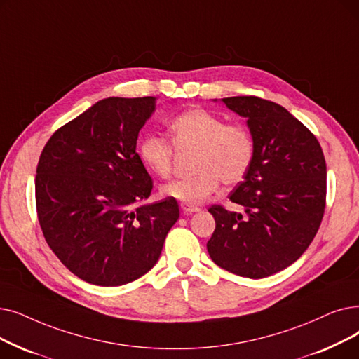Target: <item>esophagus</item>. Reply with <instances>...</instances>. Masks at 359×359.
I'll return each mask as SVG.
<instances>
[{"label": "esophagus", "instance_id": "esophagus-1", "mask_svg": "<svg viewBox=\"0 0 359 359\" xmlns=\"http://www.w3.org/2000/svg\"><path fill=\"white\" fill-rule=\"evenodd\" d=\"M180 208L184 214H192V212H196L199 211L198 207H194V205H188V204H180Z\"/></svg>", "mask_w": 359, "mask_h": 359}]
</instances>
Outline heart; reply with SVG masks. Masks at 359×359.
I'll return each mask as SVG.
<instances>
[{
  "label": "heart",
  "mask_w": 359,
  "mask_h": 359,
  "mask_svg": "<svg viewBox=\"0 0 359 359\" xmlns=\"http://www.w3.org/2000/svg\"><path fill=\"white\" fill-rule=\"evenodd\" d=\"M168 129L176 148H196L194 167L188 177L175 179L161 186V195L180 204L199 205L218 188L239 183L255 157L254 137L242 124H226V120L204 108L183 111L170 121ZM168 139L147 135L137 144V155L148 171L168 177L173 168L175 148Z\"/></svg>",
  "instance_id": "heart-1"
}]
</instances>
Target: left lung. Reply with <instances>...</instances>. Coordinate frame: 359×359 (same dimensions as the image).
<instances>
[{"label":"left lung","mask_w":359,"mask_h":359,"mask_svg":"<svg viewBox=\"0 0 359 359\" xmlns=\"http://www.w3.org/2000/svg\"><path fill=\"white\" fill-rule=\"evenodd\" d=\"M222 102L246 118L255 157L229 196L245 212L222 205L208 210L215 230L207 249L218 267L233 274L269 277L298 259L317 235L325 208L323 149L282 105L258 97Z\"/></svg>","instance_id":"1"}]
</instances>
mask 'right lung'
Instances as JSON below:
<instances>
[{
  "mask_svg": "<svg viewBox=\"0 0 359 359\" xmlns=\"http://www.w3.org/2000/svg\"><path fill=\"white\" fill-rule=\"evenodd\" d=\"M155 97H110L93 104L42 149L35 194L46 243L79 278L121 286L157 264L177 201L142 204L152 180L136 152Z\"/></svg>",
  "mask_w": 359,
  "mask_h": 359,
  "instance_id": "right-lung-1",
  "label": "right lung"
}]
</instances>
